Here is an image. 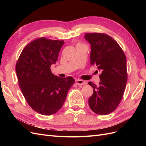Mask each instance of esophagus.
I'll return each instance as SVG.
<instances>
[{
  "mask_svg": "<svg viewBox=\"0 0 146 146\" xmlns=\"http://www.w3.org/2000/svg\"><path fill=\"white\" fill-rule=\"evenodd\" d=\"M76 83L78 85H84L86 84V82L85 81L80 80V79H77V80H76Z\"/></svg>",
  "mask_w": 146,
  "mask_h": 146,
  "instance_id": "obj_1",
  "label": "esophagus"
}]
</instances>
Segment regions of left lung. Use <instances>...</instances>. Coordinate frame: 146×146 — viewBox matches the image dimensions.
I'll return each instance as SVG.
<instances>
[{
  "label": "left lung",
  "mask_w": 146,
  "mask_h": 146,
  "mask_svg": "<svg viewBox=\"0 0 146 146\" xmlns=\"http://www.w3.org/2000/svg\"><path fill=\"white\" fill-rule=\"evenodd\" d=\"M85 38L91 44V64L101 72L99 85L88 83L93 88L88 103L92 111L106 115L114 111L122 99L127 82L126 57L118 43L107 34L86 33Z\"/></svg>",
  "instance_id": "8db88e82"
}]
</instances>
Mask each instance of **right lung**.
I'll return each instance as SVG.
<instances>
[{
  "mask_svg": "<svg viewBox=\"0 0 146 146\" xmlns=\"http://www.w3.org/2000/svg\"><path fill=\"white\" fill-rule=\"evenodd\" d=\"M64 41L40 38L30 42L22 51L16 64L19 85L24 98L34 111L50 116L63 107L68 92L75 82L72 77L53 74Z\"/></svg>",
  "mask_w": 146,
  "mask_h": 146,
  "instance_id": "right-lung-1",
  "label": "right lung"
}]
</instances>
